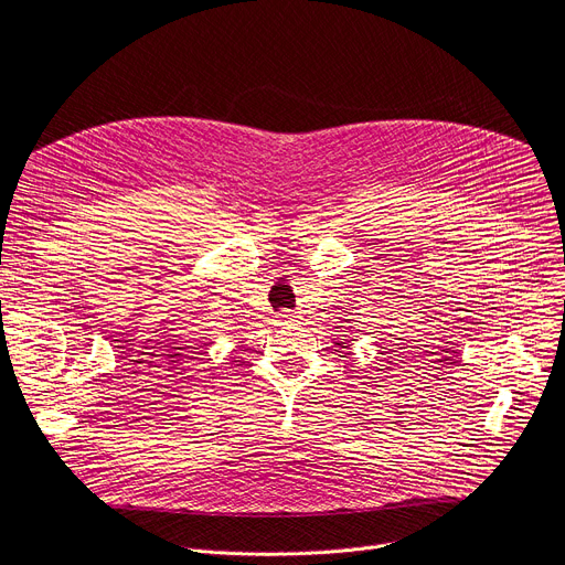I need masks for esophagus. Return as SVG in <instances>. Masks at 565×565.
Wrapping results in <instances>:
<instances>
[{
	"label": "esophagus",
	"instance_id": "1",
	"mask_svg": "<svg viewBox=\"0 0 565 565\" xmlns=\"http://www.w3.org/2000/svg\"><path fill=\"white\" fill-rule=\"evenodd\" d=\"M277 321H279V327H288V324H292V321H295V312L281 310V312L277 315Z\"/></svg>",
	"mask_w": 565,
	"mask_h": 565
}]
</instances>
